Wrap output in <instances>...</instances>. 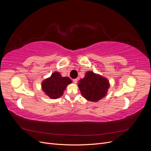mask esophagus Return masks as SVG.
Masks as SVG:
<instances>
[{
	"label": "esophagus",
	"instance_id": "34e87169",
	"mask_svg": "<svg viewBox=\"0 0 151 151\" xmlns=\"http://www.w3.org/2000/svg\"><path fill=\"white\" fill-rule=\"evenodd\" d=\"M73 82H74V84H76V83H77V79H74V80H73Z\"/></svg>",
	"mask_w": 151,
	"mask_h": 151
}]
</instances>
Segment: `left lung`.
<instances>
[{"mask_svg":"<svg viewBox=\"0 0 151 151\" xmlns=\"http://www.w3.org/2000/svg\"><path fill=\"white\" fill-rule=\"evenodd\" d=\"M77 84L82 96L91 102H97L105 97L110 86L106 77L91 70L86 72Z\"/></svg>","mask_w":151,"mask_h":151,"instance_id":"left-lung-1","label":"left lung"}]
</instances>
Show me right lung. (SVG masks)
<instances>
[{
  "label": "right lung",
  "mask_w": 151,
  "mask_h": 151,
  "mask_svg": "<svg viewBox=\"0 0 151 151\" xmlns=\"http://www.w3.org/2000/svg\"><path fill=\"white\" fill-rule=\"evenodd\" d=\"M72 83L68 77H62L59 72H54L42 83V91L50 98L55 99L63 95L67 86Z\"/></svg>",
  "instance_id": "1"
}]
</instances>
